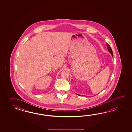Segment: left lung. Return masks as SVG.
Segmentation results:
<instances>
[{"mask_svg":"<svg viewBox=\"0 0 132 132\" xmlns=\"http://www.w3.org/2000/svg\"><path fill=\"white\" fill-rule=\"evenodd\" d=\"M107 45L108 50L109 51L110 53L112 55V56H113V52H112V49H111V48L110 47V45H109L108 43L107 44ZM77 95L79 96L80 95H79V94H77Z\"/></svg>","mask_w":132,"mask_h":132,"instance_id":"left-lung-1","label":"left lung"}]
</instances>
